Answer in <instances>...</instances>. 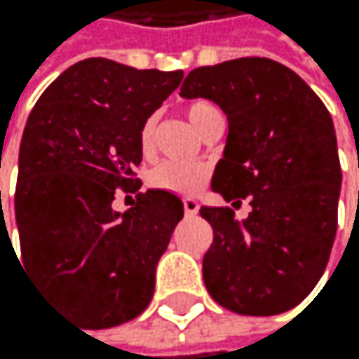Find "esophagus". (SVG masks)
Listing matches in <instances>:
<instances>
[{"instance_id":"obj_1","label":"esophagus","mask_w":359,"mask_h":359,"mask_svg":"<svg viewBox=\"0 0 359 359\" xmlns=\"http://www.w3.org/2000/svg\"><path fill=\"white\" fill-rule=\"evenodd\" d=\"M183 209H185V215L194 217V215H198L200 204H198L196 200H191V198H185V200H183Z\"/></svg>"}]
</instances>
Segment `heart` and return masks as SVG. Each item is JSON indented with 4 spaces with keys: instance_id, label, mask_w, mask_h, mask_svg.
I'll list each match as a JSON object with an SVG mask.
<instances>
[{
    "instance_id": "heart-1",
    "label": "heart",
    "mask_w": 359,
    "mask_h": 359,
    "mask_svg": "<svg viewBox=\"0 0 359 359\" xmlns=\"http://www.w3.org/2000/svg\"><path fill=\"white\" fill-rule=\"evenodd\" d=\"M211 109L215 107L204 101H194L187 105L185 111H187L189 122L196 127V131H200L204 118L209 116ZM137 144H140V153L144 157H150L155 153V118H148L142 125L137 133ZM209 176H211V170L206 165L165 161L148 174V185L161 191H168V194H176V196H194L206 185Z\"/></svg>"
}]
</instances>
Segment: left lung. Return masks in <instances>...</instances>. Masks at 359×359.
Masks as SVG:
<instances>
[{"label":"left lung","mask_w":359,"mask_h":359,"mask_svg":"<svg viewBox=\"0 0 359 359\" xmlns=\"http://www.w3.org/2000/svg\"><path fill=\"white\" fill-rule=\"evenodd\" d=\"M185 99H211L228 118L224 159L211 189L250 200L245 219L230 206H202L213 243L202 258L209 295L237 314L295 308L321 280L338 226L340 161L332 116L291 68L267 57L200 66Z\"/></svg>","instance_id":"obj_1"}]
</instances>
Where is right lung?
<instances>
[{"mask_svg":"<svg viewBox=\"0 0 359 359\" xmlns=\"http://www.w3.org/2000/svg\"><path fill=\"white\" fill-rule=\"evenodd\" d=\"M183 71H137L90 57L64 71L34 105L21 140L15 215L23 265L92 330L146 310L155 269L183 202L140 191L137 133ZM135 193L120 216L116 191Z\"/></svg>","mask_w":359,"mask_h":359,"instance_id":"add662e5","label":"right lung"}]
</instances>
